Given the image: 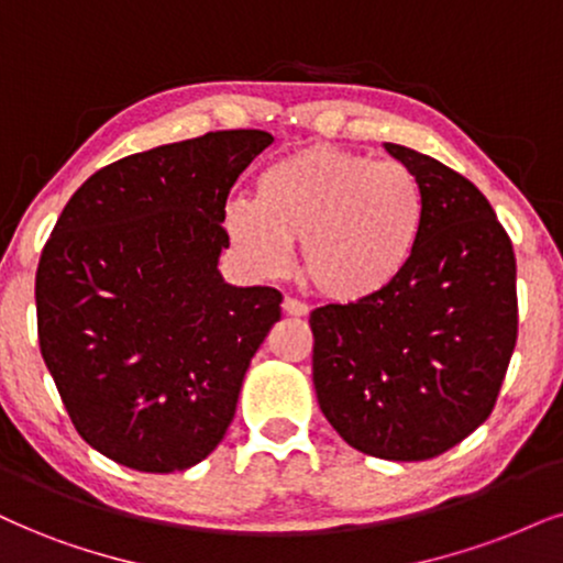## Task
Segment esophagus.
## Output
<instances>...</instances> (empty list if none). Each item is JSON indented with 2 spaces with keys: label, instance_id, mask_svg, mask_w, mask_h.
<instances>
[{
  "label": "esophagus",
  "instance_id": "34e87169",
  "mask_svg": "<svg viewBox=\"0 0 563 563\" xmlns=\"http://www.w3.org/2000/svg\"><path fill=\"white\" fill-rule=\"evenodd\" d=\"M282 308H284V313H287V316H295V318L308 316V305L300 302V300H295V297H284Z\"/></svg>",
  "mask_w": 563,
  "mask_h": 563
}]
</instances>
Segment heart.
I'll use <instances>...</instances> for the list:
<instances>
[{"label": "heart", "mask_w": 563, "mask_h": 563, "mask_svg": "<svg viewBox=\"0 0 563 563\" xmlns=\"http://www.w3.org/2000/svg\"><path fill=\"white\" fill-rule=\"evenodd\" d=\"M426 200L409 166L308 145L263 169L258 200L227 206V232L263 274H279L302 242V279L323 300L365 302L405 274Z\"/></svg>", "instance_id": "1"}]
</instances>
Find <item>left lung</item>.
<instances>
[{"label":"left lung","instance_id":"8db88e82","mask_svg":"<svg viewBox=\"0 0 563 563\" xmlns=\"http://www.w3.org/2000/svg\"><path fill=\"white\" fill-rule=\"evenodd\" d=\"M426 217L412 263L386 292L310 313L313 384L352 449L422 462L488 420L517 344V258L477 187L405 145Z\"/></svg>","mask_w":563,"mask_h":563}]
</instances>
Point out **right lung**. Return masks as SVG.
Here are the masks:
<instances>
[{"instance_id":"1","label":"right lung","mask_w":563,"mask_h":563,"mask_svg":"<svg viewBox=\"0 0 563 563\" xmlns=\"http://www.w3.org/2000/svg\"><path fill=\"white\" fill-rule=\"evenodd\" d=\"M274 143L221 130L90 175L36 271L41 357L80 439L141 473L206 460L250 360L282 318L274 287H232L219 255L227 196Z\"/></svg>"}]
</instances>
